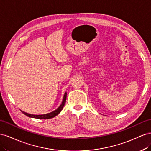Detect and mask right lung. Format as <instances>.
<instances>
[{
	"label": "right lung",
	"instance_id": "right-lung-1",
	"mask_svg": "<svg viewBox=\"0 0 151 151\" xmlns=\"http://www.w3.org/2000/svg\"><path fill=\"white\" fill-rule=\"evenodd\" d=\"M66 96H67V93L65 92L64 95V97L63 99V101L61 104L59 106V107H58V109H55V111L51 112V113H47V114H29L27 113H25V112L22 111V113L25 114L26 116H28L29 118H37V119H50V118H52L55 116H56L57 115H58L60 112L62 111V109H63V107L64 106V104H65V102H66Z\"/></svg>",
	"mask_w": 151,
	"mask_h": 151
}]
</instances>
